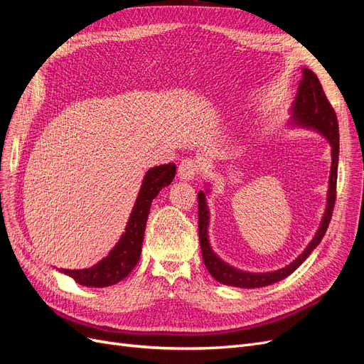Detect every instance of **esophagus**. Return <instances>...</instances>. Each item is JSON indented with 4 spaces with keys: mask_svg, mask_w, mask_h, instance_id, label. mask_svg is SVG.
Returning <instances> with one entry per match:
<instances>
[{
    "mask_svg": "<svg viewBox=\"0 0 364 364\" xmlns=\"http://www.w3.org/2000/svg\"><path fill=\"white\" fill-rule=\"evenodd\" d=\"M199 170H200L199 162L193 158H185L181 161L179 167H178V176H179V179L191 181L196 178L197 174H199Z\"/></svg>",
    "mask_w": 364,
    "mask_h": 364,
    "instance_id": "esophagus-1",
    "label": "esophagus"
}]
</instances>
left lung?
<instances>
[{
	"mask_svg": "<svg viewBox=\"0 0 364 364\" xmlns=\"http://www.w3.org/2000/svg\"><path fill=\"white\" fill-rule=\"evenodd\" d=\"M304 75L299 83V91H297L296 100L293 105V119L296 124H301L305 127H313L321 132L322 135L326 136L329 144L333 147V164H331V174H329V190H328V205L326 211L322 218V225L318 228L317 234L314 235L313 241L308 247L302 252L299 258H296L290 262L287 267H284L277 272L269 273H249L241 272L229 266L225 261L220 259L209 246L208 240V206H206V197L205 193L197 194V200H199V240L202 247V258L208 272L211 277L222 282L225 285H232V287L240 289H257V287H266L273 282H278L284 278L291 274L301 264L310 257V253L321 243L326 229L331 222L334 203H336V188H337V167H338V121L334 107L328 102V98L323 92V87L321 80L311 70H302Z\"/></svg>",
	"mask_w": 364,
	"mask_h": 364,
	"instance_id": "left-lung-1",
	"label": "left lung"
}]
</instances>
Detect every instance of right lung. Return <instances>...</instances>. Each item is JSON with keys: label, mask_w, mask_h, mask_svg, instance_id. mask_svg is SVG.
<instances>
[{"label": "right lung", "mask_w": 364, "mask_h": 364, "mask_svg": "<svg viewBox=\"0 0 364 364\" xmlns=\"http://www.w3.org/2000/svg\"><path fill=\"white\" fill-rule=\"evenodd\" d=\"M174 174L176 165L173 162L150 168L142 181L134 211H132L126 226V232L111 253L94 267L82 270L62 269V273L68 274L75 282L86 285V287H109V285L124 279L139 259L151 200L162 188L171 183Z\"/></svg>", "instance_id": "obj_1"}]
</instances>
